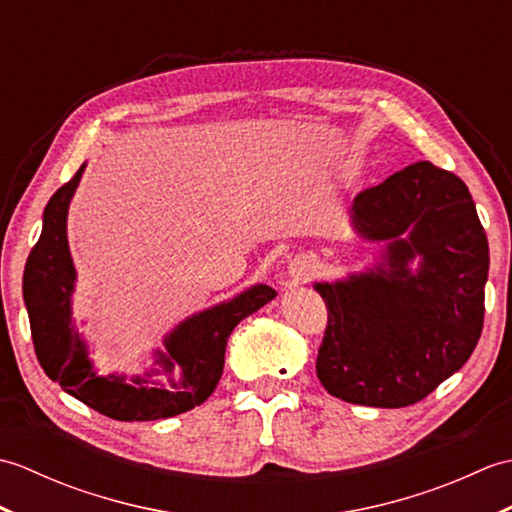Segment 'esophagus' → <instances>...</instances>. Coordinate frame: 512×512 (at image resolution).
I'll use <instances>...</instances> for the list:
<instances>
[{"label": "esophagus", "mask_w": 512, "mask_h": 512, "mask_svg": "<svg viewBox=\"0 0 512 512\" xmlns=\"http://www.w3.org/2000/svg\"><path fill=\"white\" fill-rule=\"evenodd\" d=\"M288 275L292 279V284H306L314 275H317V262L310 255H299L290 262Z\"/></svg>", "instance_id": "obj_1"}]
</instances>
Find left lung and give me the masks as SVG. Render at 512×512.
I'll return each instance as SVG.
<instances>
[{
    "label": "left lung",
    "mask_w": 512,
    "mask_h": 512,
    "mask_svg": "<svg viewBox=\"0 0 512 512\" xmlns=\"http://www.w3.org/2000/svg\"><path fill=\"white\" fill-rule=\"evenodd\" d=\"M352 220L367 239L387 242V270L314 286L328 308L317 376L354 405H416L480 341L484 226L466 184L427 160L358 193ZM416 254L423 264L411 276L406 264Z\"/></svg>",
    "instance_id": "1"
}]
</instances>
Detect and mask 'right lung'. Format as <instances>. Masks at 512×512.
I'll use <instances>...</instances> for the list:
<instances>
[{
  "instance_id": "right-lung-1",
  "label": "right lung",
  "mask_w": 512,
  "mask_h": 512,
  "mask_svg": "<svg viewBox=\"0 0 512 512\" xmlns=\"http://www.w3.org/2000/svg\"><path fill=\"white\" fill-rule=\"evenodd\" d=\"M81 173L83 167L50 198L43 211L41 237L32 246L24 270V301L43 372L68 394L114 420L171 418L202 405L220 383L226 341L233 328L275 299L277 292L268 286H255L233 301L180 323L167 336V352H158L160 369L151 372H176L167 389L147 387L145 378H134V385H127L125 376H96L81 336L70 328L74 266L65 220Z\"/></svg>"
}]
</instances>
